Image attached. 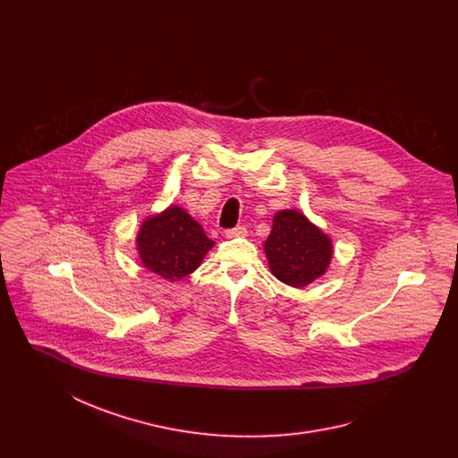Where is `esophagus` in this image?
Instances as JSON below:
<instances>
[{"mask_svg": "<svg viewBox=\"0 0 458 458\" xmlns=\"http://www.w3.org/2000/svg\"><path fill=\"white\" fill-rule=\"evenodd\" d=\"M225 235H226V239H239V237L247 235V230H245V226H235V228L226 230Z\"/></svg>", "mask_w": 458, "mask_h": 458, "instance_id": "34e87169", "label": "esophagus"}]
</instances>
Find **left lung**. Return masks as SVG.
I'll return each instance as SVG.
<instances>
[{
    "label": "left lung",
    "mask_w": 458,
    "mask_h": 458,
    "mask_svg": "<svg viewBox=\"0 0 458 458\" xmlns=\"http://www.w3.org/2000/svg\"><path fill=\"white\" fill-rule=\"evenodd\" d=\"M262 249L271 275L293 288L325 276L335 254L331 237L297 209H282L273 216Z\"/></svg>",
    "instance_id": "1"
}]
</instances>
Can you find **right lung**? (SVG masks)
<instances>
[{
    "instance_id": "add662e5",
    "label": "right lung",
    "mask_w": 458,
    "mask_h": 458,
    "mask_svg": "<svg viewBox=\"0 0 458 458\" xmlns=\"http://www.w3.org/2000/svg\"><path fill=\"white\" fill-rule=\"evenodd\" d=\"M213 245L202 226L178 204L146 216L135 235L142 267L168 282L194 273Z\"/></svg>"
}]
</instances>
